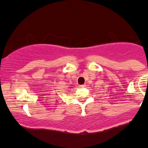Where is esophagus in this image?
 Segmentation results:
<instances>
[{
	"label": "esophagus",
	"instance_id": "obj_1",
	"mask_svg": "<svg viewBox=\"0 0 148 148\" xmlns=\"http://www.w3.org/2000/svg\"><path fill=\"white\" fill-rule=\"evenodd\" d=\"M85 86H86V85H85V84H84V85H80L79 88H85Z\"/></svg>",
	"mask_w": 148,
	"mask_h": 148
}]
</instances>
